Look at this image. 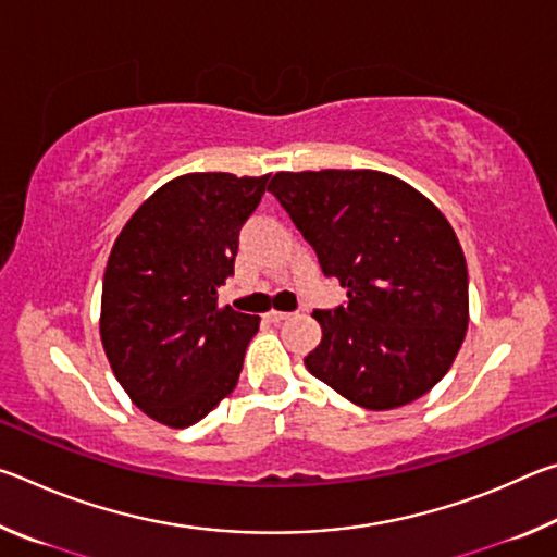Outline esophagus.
<instances>
[{
    "mask_svg": "<svg viewBox=\"0 0 557 557\" xmlns=\"http://www.w3.org/2000/svg\"><path fill=\"white\" fill-rule=\"evenodd\" d=\"M289 317H292L289 312H277V309H272V312H268V319H270V322H275V324L285 322V319H289Z\"/></svg>",
    "mask_w": 557,
    "mask_h": 557,
    "instance_id": "obj_1",
    "label": "esophagus"
}]
</instances>
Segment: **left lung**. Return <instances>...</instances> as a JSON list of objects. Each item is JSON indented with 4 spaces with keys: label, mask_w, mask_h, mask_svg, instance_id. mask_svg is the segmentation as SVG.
I'll return each instance as SVG.
<instances>
[{
    "label": "left lung",
    "mask_w": 557,
    "mask_h": 557,
    "mask_svg": "<svg viewBox=\"0 0 557 557\" xmlns=\"http://www.w3.org/2000/svg\"><path fill=\"white\" fill-rule=\"evenodd\" d=\"M268 191L348 297L312 314L322 342L307 371L366 410L435 388L469 324L467 260L437 206L375 169L277 172Z\"/></svg>",
    "instance_id": "8db88e82"
}]
</instances>
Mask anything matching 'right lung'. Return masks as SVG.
Here are the masks:
<instances>
[{
    "label": "right lung",
    "mask_w": 557,
    "mask_h": 557,
    "mask_svg": "<svg viewBox=\"0 0 557 557\" xmlns=\"http://www.w3.org/2000/svg\"><path fill=\"white\" fill-rule=\"evenodd\" d=\"M268 176L194 172L159 186L112 245L100 338L129 400L166 428L206 418L231 395L260 317L219 305L243 223Z\"/></svg>",
    "instance_id": "add662e5"
}]
</instances>
